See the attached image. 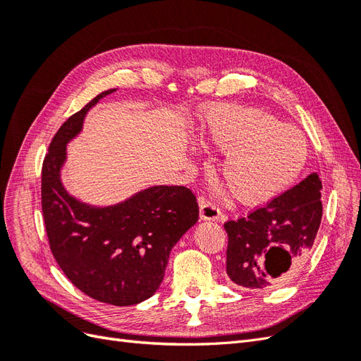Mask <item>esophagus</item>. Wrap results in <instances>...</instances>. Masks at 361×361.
<instances>
[{"label": "esophagus", "instance_id": "34e87169", "mask_svg": "<svg viewBox=\"0 0 361 361\" xmlns=\"http://www.w3.org/2000/svg\"><path fill=\"white\" fill-rule=\"evenodd\" d=\"M199 218L202 221H218V220H221L223 215H221V211L218 209L216 206L207 203L204 200H200Z\"/></svg>", "mask_w": 361, "mask_h": 361}]
</instances>
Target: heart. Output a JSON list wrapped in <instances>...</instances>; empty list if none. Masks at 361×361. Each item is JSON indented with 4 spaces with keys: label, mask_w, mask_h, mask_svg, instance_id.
Segmentation results:
<instances>
[{
    "label": "heart",
    "mask_w": 361,
    "mask_h": 361,
    "mask_svg": "<svg viewBox=\"0 0 361 361\" xmlns=\"http://www.w3.org/2000/svg\"><path fill=\"white\" fill-rule=\"evenodd\" d=\"M206 143L221 154V176L233 199L267 204L298 179L309 158L301 130L257 108L224 106L206 116Z\"/></svg>",
    "instance_id": "1"
}]
</instances>
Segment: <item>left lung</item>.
Segmentation results:
<instances>
[{"mask_svg":"<svg viewBox=\"0 0 361 361\" xmlns=\"http://www.w3.org/2000/svg\"><path fill=\"white\" fill-rule=\"evenodd\" d=\"M322 183L316 173L236 221H227V276L235 285L265 290L301 269L322 218Z\"/></svg>","mask_w":361,"mask_h":361,"instance_id":"obj_1","label":"left lung"}]
</instances>
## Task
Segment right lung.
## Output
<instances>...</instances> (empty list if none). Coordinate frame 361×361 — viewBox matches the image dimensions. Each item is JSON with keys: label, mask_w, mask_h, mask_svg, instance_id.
<instances>
[{"label": "right lung", "mask_w": 361, "mask_h": 361, "mask_svg": "<svg viewBox=\"0 0 361 361\" xmlns=\"http://www.w3.org/2000/svg\"><path fill=\"white\" fill-rule=\"evenodd\" d=\"M97 94L52 138L42 169V209L54 257L73 285L101 302L134 305L164 279L170 251L197 223L199 206L185 187L154 185L113 204L72 195L61 179L68 145L81 134Z\"/></svg>", "instance_id": "add662e5"}]
</instances>
